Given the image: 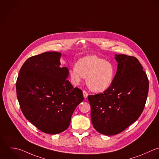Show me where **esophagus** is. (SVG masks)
<instances>
[{"mask_svg":"<svg viewBox=\"0 0 159 159\" xmlns=\"http://www.w3.org/2000/svg\"><path fill=\"white\" fill-rule=\"evenodd\" d=\"M83 94H84V97L85 98H86L87 97H88V93L85 91V90H83Z\"/></svg>","mask_w":159,"mask_h":159,"instance_id":"1","label":"esophagus"}]
</instances>
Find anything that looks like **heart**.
<instances>
[{"label":"heart","instance_id":"obj_1","mask_svg":"<svg viewBox=\"0 0 159 159\" xmlns=\"http://www.w3.org/2000/svg\"><path fill=\"white\" fill-rule=\"evenodd\" d=\"M74 84L78 85L86 77L88 87L94 92H103L111 85L115 75L114 65L97 56H87L80 59L70 70Z\"/></svg>","mask_w":159,"mask_h":159}]
</instances>
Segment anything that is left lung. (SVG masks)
I'll return each mask as SVG.
<instances>
[{
  "label": "left lung",
  "mask_w": 159,
  "mask_h": 159,
  "mask_svg": "<svg viewBox=\"0 0 159 159\" xmlns=\"http://www.w3.org/2000/svg\"><path fill=\"white\" fill-rule=\"evenodd\" d=\"M116 56L118 69L111 85L103 93L88 96L93 126L107 136L121 133L139 118L149 92V80L139 60Z\"/></svg>",
  "instance_id": "1"
}]
</instances>
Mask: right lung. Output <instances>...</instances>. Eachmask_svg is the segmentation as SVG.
Returning a JSON list of instances; mask_svg holds the SVG:
<instances>
[{"label":"right lung","mask_w":159,"mask_h":159,"mask_svg":"<svg viewBox=\"0 0 159 159\" xmlns=\"http://www.w3.org/2000/svg\"><path fill=\"white\" fill-rule=\"evenodd\" d=\"M57 52H45L29 57L16 82L20 109L39 130L58 134L69 126L72 115L84 100L82 90L66 79L68 69L61 67Z\"/></svg>","instance_id":"right-lung-1"}]
</instances>
